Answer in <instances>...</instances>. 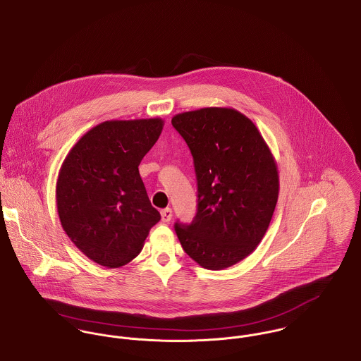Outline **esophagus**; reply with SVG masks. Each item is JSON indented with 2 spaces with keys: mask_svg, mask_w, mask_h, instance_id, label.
Segmentation results:
<instances>
[{
  "mask_svg": "<svg viewBox=\"0 0 361 361\" xmlns=\"http://www.w3.org/2000/svg\"><path fill=\"white\" fill-rule=\"evenodd\" d=\"M160 215H161V221H163V223H167V221L171 220L173 211H171V208H166V209H161V211H160Z\"/></svg>",
  "mask_w": 361,
  "mask_h": 361,
  "instance_id": "obj_1",
  "label": "esophagus"
}]
</instances>
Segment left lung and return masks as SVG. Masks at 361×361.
<instances>
[{
    "mask_svg": "<svg viewBox=\"0 0 361 361\" xmlns=\"http://www.w3.org/2000/svg\"><path fill=\"white\" fill-rule=\"evenodd\" d=\"M173 127L194 157L198 209L176 223L184 251L220 271L247 258L264 238L279 197L275 157L255 124L228 107L176 114Z\"/></svg>",
    "mask_w": 361,
    "mask_h": 361,
    "instance_id": "8db88e82",
    "label": "left lung"
}]
</instances>
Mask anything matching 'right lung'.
<instances>
[{"mask_svg":"<svg viewBox=\"0 0 361 361\" xmlns=\"http://www.w3.org/2000/svg\"><path fill=\"white\" fill-rule=\"evenodd\" d=\"M163 126L161 118L100 123L61 164L56 187L61 226L76 248L102 267L131 262L160 220L138 166Z\"/></svg>","mask_w":361,"mask_h":361,"instance_id":"add662e5","label":"right lung"}]
</instances>
